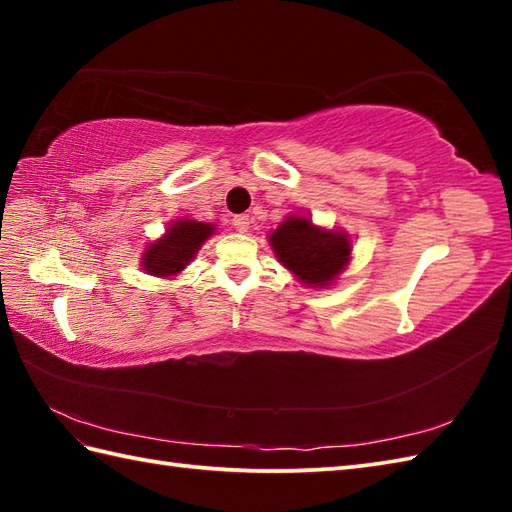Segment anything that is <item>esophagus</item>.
<instances>
[{"mask_svg":"<svg viewBox=\"0 0 512 512\" xmlns=\"http://www.w3.org/2000/svg\"><path fill=\"white\" fill-rule=\"evenodd\" d=\"M233 226H235L237 233H248L250 217H248V215H235V217H233Z\"/></svg>","mask_w":512,"mask_h":512,"instance_id":"esophagus-1","label":"esophagus"}]
</instances>
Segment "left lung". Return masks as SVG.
Listing matches in <instances>:
<instances>
[{"label": "left lung", "instance_id": "obj_1", "mask_svg": "<svg viewBox=\"0 0 512 512\" xmlns=\"http://www.w3.org/2000/svg\"><path fill=\"white\" fill-rule=\"evenodd\" d=\"M268 244L277 262L308 288H330L352 262V237L343 228H325L310 215H288Z\"/></svg>", "mask_w": 512, "mask_h": 512}]
</instances>
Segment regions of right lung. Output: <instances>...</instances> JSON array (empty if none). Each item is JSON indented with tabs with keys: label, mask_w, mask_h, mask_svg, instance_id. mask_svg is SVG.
<instances>
[{
	"label": "right lung",
	"mask_w": 512,
	"mask_h": 512,
	"mask_svg": "<svg viewBox=\"0 0 512 512\" xmlns=\"http://www.w3.org/2000/svg\"><path fill=\"white\" fill-rule=\"evenodd\" d=\"M215 231V224L198 222L193 217L173 220L167 224L165 233L145 246L140 253V266L151 277H178L193 262L206 239L215 235Z\"/></svg>",
	"instance_id": "obj_1"
}]
</instances>
